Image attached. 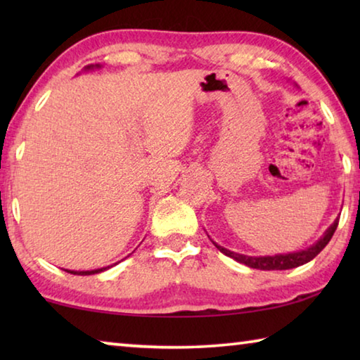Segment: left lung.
<instances>
[{
    "label": "left lung",
    "mask_w": 360,
    "mask_h": 360,
    "mask_svg": "<svg viewBox=\"0 0 360 360\" xmlns=\"http://www.w3.org/2000/svg\"><path fill=\"white\" fill-rule=\"evenodd\" d=\"M338 227V219H335L333 224L328 227L324 235L321 238L307 249H302V251H295V252H289V254H275V255H245V254H238L230 251V249H225L224 246H219L216 241H212L219 251L222 254L227 255V257H231L240 264L255 268V270H290V268L300 266L303 264H308L309 260H313L316 255H318L322 249L327 246V243L330 241V238L335 233V230Z\"/></svg>",
    "instance_id": "8db88e82"
}]
</instances>
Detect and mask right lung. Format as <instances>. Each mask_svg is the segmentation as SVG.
Returning a JSON list of instances; mask_svg holds the SVG:
<instances>
[{
	"mask_svg": "<svg viewBox=\"0 0 360 360\" xmlns=\"http://www.w3.org/2000/svg\"><path fill=\"white\" fill-rule=\"evenodd\" d=\"M94 68H101V65H89V66H85V71H89V70H94ZM117 264H119V262H117ZM117 264H114V265H117ZM114 265L103 266V268H96V270H87V271H75V270H65V271L71 273V275H81V276H87V275H96V273H101V271H105V270H108V268H111V266H114Z\"/></svg>",
	"mask_w": 360,
	"mask_h": 360,
	"instance_id": "1",
	"label": "right lung"
}]
</instances>
